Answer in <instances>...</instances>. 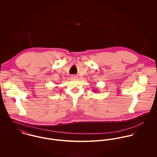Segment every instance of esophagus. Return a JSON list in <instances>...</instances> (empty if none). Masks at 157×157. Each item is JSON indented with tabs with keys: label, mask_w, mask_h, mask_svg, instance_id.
<instances>
[{
	"label": "esophagus",
	"mask_w": 157,
	"mask_h": 157,
	"mask_svg": "<svg viewBox=\"0 0 157 157\" xmlns=\"http://www.w3.org/2000/svg\"><path fill=\"white\" fill-rule=\"evenodd\" d=\"M71 77V78H72V79H77V78H78V76L75 75H72Z\"/></svg>",
	"instance_id": "esophagus-1"
}]
</instances>
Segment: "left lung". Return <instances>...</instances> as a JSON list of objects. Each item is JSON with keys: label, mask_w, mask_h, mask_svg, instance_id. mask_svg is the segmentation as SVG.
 Returning a JSON list of instances; mask_svg holds the SVG:
<instances>
[{"label": "left lung", "mask_w": 157, "mask_h": 157, "mask_svg": "<svg viewBox=\"0 0 157 157\" xmlns=\"http://www.w3.org/2000/svg\"><path fill=\"white\" fill-rule=\"evenodd\" d=\"M94 90V92H96V90Z\"/></svg>", "instance_id": "8db88e82"}]
</instances>
